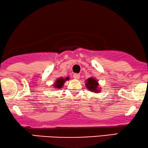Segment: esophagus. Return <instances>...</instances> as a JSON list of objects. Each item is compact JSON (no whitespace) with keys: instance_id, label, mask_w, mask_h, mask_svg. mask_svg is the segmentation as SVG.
I'll return each mask as SVG.
<instances>
[{"instance_id":"1","label":"esophagus","mask_w":148,"mask_h":148,"mask_svg":"<svg viewBox=\"0 0 148 148\" xmlns=\"http://www.w3.org/2000/svg\"><path fill=\"white\" fill-rule=\"evenodd\" d=\"M73 77L75 78V79H79V77H80V75L77 74V73H75L73 75Z\"/></svg>"}]
</instances>
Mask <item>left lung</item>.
<instances>
[{"mask_svg":"<svg viewBox=\"0 0 148 148\" xmlns=\"http://www.w3.org/2000/svg\"><path fill=\"white\" fill-rule=\"evenodd\" d=\"M86 88H88V91L91 92H94V93H100L101 91V88L98 87V82L94 77H89L86 80Z\"/></svg>","mask_w":148,"mask_h":148,"instance_id":"8db88e82","label":"left lung"}]
</instances>
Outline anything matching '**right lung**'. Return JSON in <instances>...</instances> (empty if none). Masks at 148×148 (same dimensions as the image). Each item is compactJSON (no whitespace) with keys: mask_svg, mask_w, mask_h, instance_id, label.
<instances>
[{"mask_svg":"<svg viewBox=\"0 0 148 148\" xmlns=\"http://www.w3.org/2000/svg\"><path fill=\"white\" fill-rule=\"evenodd\" d=\"M70 79L69 77H66V78H63V77H60L58 79H56V81L54 83L53 86H55V88H61L63 86V85L65 83V82L66 80H69Z\"/></svg>","mask_w":148,"mask_h":148,"instance_id":"1","label":"right lung"}]
</instances>
